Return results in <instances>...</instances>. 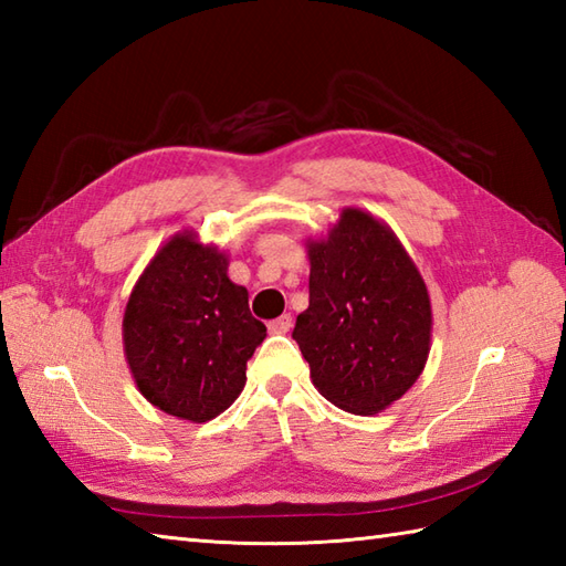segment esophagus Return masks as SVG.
<instances>
[{"instance_id":"obj_1","label":"esophagus","mask_w":566,"mask_h":566,"mask_svg":"<svg viewBox=\"0 0 566 566\" xmlns=\"http://www.w3.org/2000/svg\"><path fill=\"white\" fill-rule=\"evenodd\" d=\"M270 333H274V335H282V333H290V328H292V316L290 314H282L280 318H274V321H270Z\"/></svg>"}]
</instances>
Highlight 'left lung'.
<instances>
[{"label": "left lung", "mask_w": 566, "mask_h": 566, "mask_svg": "<svg viewBox=\"0 0 566 566\" xmlns=\"http://www.w3.org/2000/svg\"><path fill=\"white\" fill-rule=\"evenodd\" d=\"M308 308L292 338L321 396L355 416L399 401L426 369L428 286L391 228L345 207L328 233L306 238Z\"/></svg>", "instance_id": "1"}]
</instances>
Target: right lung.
<instances>
[{"label":"right lung","instance_id":"obj_1","mask_svg":"<svg viewBox=\"0 0 566 566\" xmlns=\"http://www.w3.org/2000/svg\"><path fill=\"white\" fill-rule=\"evenodd\" d=\"M264 335L248 290L228 276V252L187 228L158 248L124 311V355L138 391L191 423L238 399Z\"/></svg>","mask_w":566,"mask_h":566}]
</instances>
